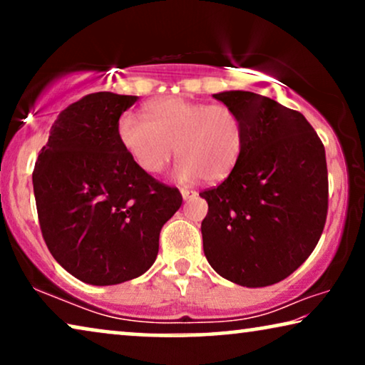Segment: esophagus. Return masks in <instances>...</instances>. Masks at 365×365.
I'll return each instance as SVG.
<instances>
[{
	"mask_svg": "<svg viewBox=\"0 0 365 365\" xmlns=\"http://www.w3.org/2000/svg\"><path fill=\"white\" fill-rule=\"evenodd\" d=\"M181 196L184 201H191V199L197 196V192L192 191V189H181Z\"/></svg>",
	"mask_w": 365,
	"mask_h": 365,
	"instance_id": "esophagus-1",
	"label": "esophagus"
}]
</instances>
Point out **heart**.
Listing matches in <instances>:
<instances>
[{"mask_svg":"<svg viewBox=\"0 0 365 365\" xmlns=\"http://www.w3.org/2000/svg\"><path fill=\"white\" fill-rule=\"evenodd\" d=\"M146 118L124 113L118 121V139L131 161L148 174H159L179 161V181L219 182L237 166L244 146L239 114L226 104H206L182 98H166L146 108Z\"/></svg>","mask_w":365,"mask_h":365,"instance_id":"1","label":"heart"}]
</instances>
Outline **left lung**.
Wrapping results in <instances>:
<instances>
[{
  "label": "left lung",
  "mask_w": 365,
  "mask_h": 365,
  "mask_svg": "<svg viewBox=\"0 0 365 365\" xmlns=\"http://www.w3.org/2000/svg\"><path fill=\"white\" fill-rule=\"evenodd\" d=\"M239 114L244 146L217 187L199 194L207 262L244 287H266L296 271L317 246L327 216L324 144L301 113L251 91L212 94Z\"/></svg>",
  "instance_id": "obj_1"
}]
</instances>
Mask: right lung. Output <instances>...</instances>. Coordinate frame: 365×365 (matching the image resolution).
Returning <instances> with one entry per match:
<instances>
[{
	"mask_svg": "<svg viewBox=\"0 0 365 365\" xmlns=\"http://www.w3.org/2000/svg\"><path fill=\"white\" fill-rule=\"evenodd\" d=\"M136 101L101 91L69 104L34 166V199L49 252L93 286L146 272L156 261L161 227L182 204L176 187L141 171L119 143V118Z\"/></svg>",
	"mask_w": 365,
	"mask_h": 365,
	"instance_id": "obj_1",
	"label": "right lung"
}]
</instances>
